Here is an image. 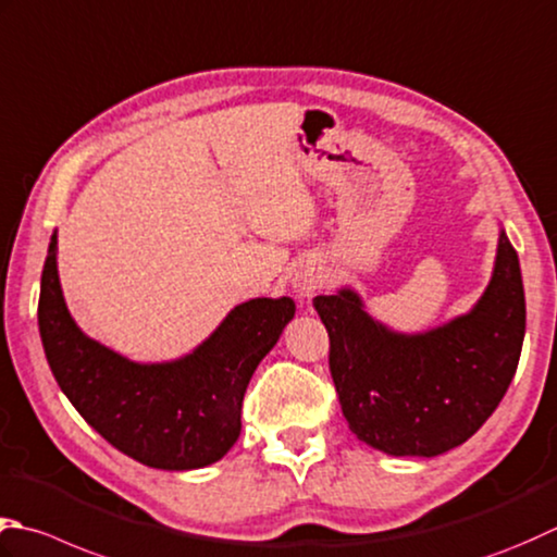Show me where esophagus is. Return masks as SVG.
I'll use <instances>...</instances> for the list:
<instances>
[{"label":"esophagus","mask_w":557,"mask_h":557,"mask_svg":"<svg viewBox=\"0 0 557 557\" xmlns=\"http://www.w3.org/2000/svg\"><path fill=\"white\" fill-rule=\"evenodd\" d=\"M292 287H294V292H297V297H299L301 301H311L315 289L321 287L319 270L311 268V265H301L297 272H294Z\"/></svg>","instance_id":"1"}]
</instances>
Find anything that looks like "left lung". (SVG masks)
Segmentation results:
<instances>
[{
	"label": "left lung",
	"instance_id": "left-lung-1",
	"mask_svg": "<svg viewBox=\"0 0 557 557\" xmlns=\"http://www.w3.org/2000/svg\"><path fill=\"white\" fill-rule=\"evenodd\" d=\"M331 374L357 440L388 456H440L483 428L515 379L527 333L519 256L499 228L475 307L424 333H398L350 287L315 297Z\"/></svg>",
	"mask_w": 557,
	"mask_h": 557
}]
</instances>
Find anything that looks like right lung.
Returning a JSON list of instances; mask_svg holds the SVG:
<instances>
[{"instance_id":"1","label":"right lung","mask_w":557,"mask_h":557,"mask_svg":"<svg viewBox=\"0 0 557 557\" xmlns=\"http://www.w3.org/2000/svg\"><path fill=\"white\" fill-rule=\"evenodd\" d=\"M289 297L238 304L190 355L141 364L84 335L58 275V234L40 277L38 329L52 376L76 412L129 459L161 471L205 468L242 434L250 376L294 319Z\"/></svg>"}]
</instances>
